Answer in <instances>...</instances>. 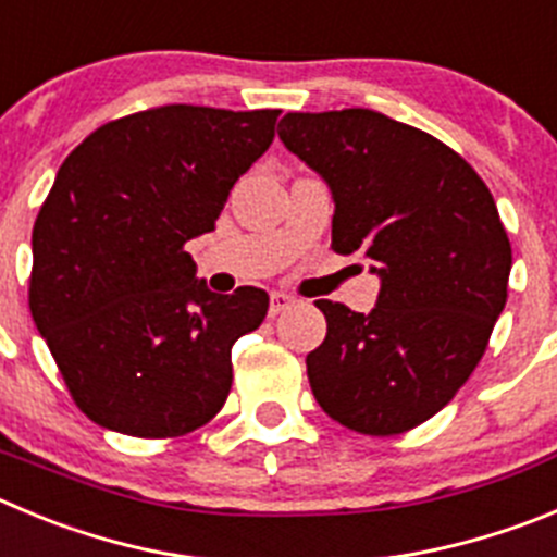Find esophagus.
I'll list each match as a JSON object with an SVG mask.
<instances>
[{"label": "esophagus", "mask_w": 557, "mask_h": 557, "mask_svg": "<svg viewBox=\"0 0 557 557\" xmlns=\"http://www.w3.org/2000/svg\"><path fill=\"white\" fill-rule=\"evenodd\" d=\"M293 304H295L293 295L273 293V295H270V318H278V314H284Z\"/></svg>", "instance_id": "1"}]
</instances>
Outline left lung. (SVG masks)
<instances>
[{
	"label": "left lung",
	"mask_w": 557,
	"mask_h": 557,
	"mask_svg": "<svg viewBox=\"0 0 557 557\" xmlns=\"http://www.w3.org/2000/svg\"><path fill=\"white\" fill-rule=\"evenodd\" d=\"M278 137L334 193L331 248L381 275L370 314L318 300L329 334L306 356L314 400L367 436L411 431L467 384L508 298L497 203L461 154L384 112H287Z\"/></svg>",
	"instance_id": "left-lung-1"
}]
</instances>
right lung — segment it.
I'll return each mask as SVG.
<instances>
[{"mask_svg": "<svg viewBox=\"0 0 557 557\" xmlns=\"http://www.w3.org/2000/svg\"><path fill=\"white\" fill-rule=\"evenodd\" d=\"M278 112L151 107L90 132L60 165L33 226L29 312L96 425L173 438L226 403L232 345L270 298L209 293L185 245L215 228Z\"/></svg>", "mask_w": 557, "mask_h": 557, "instance_id": "obj_1", "label": "right lung"}]
</instances>
